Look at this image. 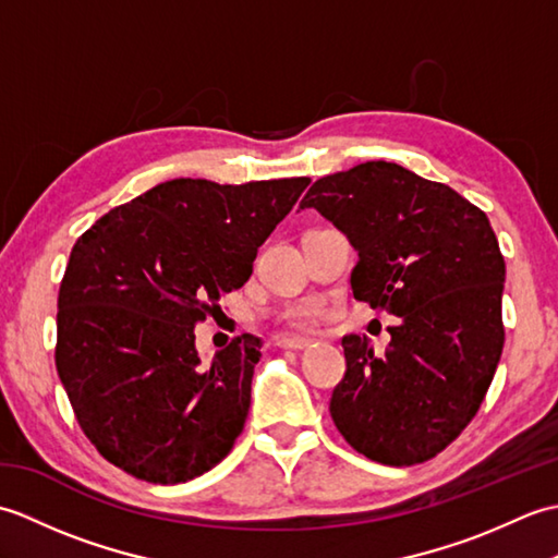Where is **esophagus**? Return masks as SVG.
I'll use <instances>...</instances> for the list:
<instances>
[{"instance_id":"34e87169","label":"esophagus","mask_w":558,"mask_h":558,"mask_svg":"<svg viewBox=\"0 0 558 558\" xmlns=\"http://www.w3.org/2000/svg\"><path fill=\"white\" fill-rule=\"evenodd\" d=\"M278 348L300 352V350H306V348H310V340H300V338H280V340H278Z\"/></svg>"}]
</instances>
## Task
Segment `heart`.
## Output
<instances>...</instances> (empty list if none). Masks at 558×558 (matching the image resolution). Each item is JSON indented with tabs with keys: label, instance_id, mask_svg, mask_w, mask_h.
I'll return each mask as SVG.
<instances>
[{
	"label": "heart",
	"instance_id": "b5f03b06",
	"mask_svg": "<svg viewBox=\"0 0 558 558\" xmlns=\"http://www.w3.org/2000/svg\"><path fill=\"white\" fill-rule=\"evenodd\" d=\"M318 314V310L314 304H304V306H298V310H292L288 316H286V324L290 328H298V330H304L310 328L314 324V316Z\"/></svg>",
	"mask_w": 558,
	"mask_h": 558
}]
</instances>
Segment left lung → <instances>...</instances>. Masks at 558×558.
Masks as SVG:
<instances>
[{
  "instance_id": "left-lung-1",
  "label": "left lung",
  "mask_w": 558,
  "mask_h": 558,
  "mask_svg": "<svg viewBox=\"0 0 558 558\" xmlns=\"http://www.w3.org/2000/svg\"><path fill=\"white\" fill-rule=\"evenodd\" d=\"M300 208H316L357 248L354 298L400 316L384 357L366 336L342 338L348 372L330 417L369 460L434 458L475 417L501 360L506 264L489 218L384 160L322 177Z\"/></svg>"
}]
</instances>
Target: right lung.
Segmentation results:
<instances>
[{
	"instance_id": "obj_1",
	"label": "right lung",
	"mask_w": 558,
	"mask_h": 558,
	"mask_svg": "<svg viewBox=\"0 0 558 558\" xmlns=\"http://www.w3.org/2000/svg\"><path fill=\"white\" fill-rule=\"evenodd\" d=\"M310 177L170 180L83 232L57 298V374L88 441L153 484L204 475L252 402L260 340L242 333L201 366L194 326L242 288L258 246Z\"/></svg>"
}]
</instances>
